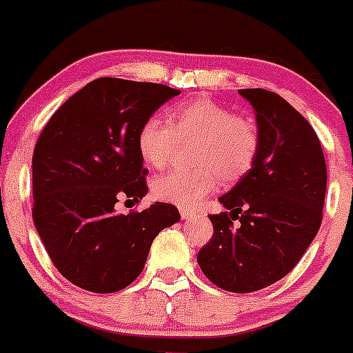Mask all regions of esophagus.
<instances>
[{"mask_svg": "<svg viewBox=\"0 0 353 353\" xmlns=\"http://www.w3.org/2000/svg\"><path fill=\"white\" fill-rule=\"evenodd\" d=\"M179 212H181V219H183V220H191V219H194V216H196V212H194V210L181 208Z\"/></svg>", "mask_w": 353, "mask_h": 353, "instance_id": "esophagus-1", "label": "esophagus"}]
</instances>
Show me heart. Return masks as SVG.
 <instances>
[{
  "mask_svg": "<svg viewBox=\"0 0 353 353\" xmlns=\"http://www.w3.org/2000/svg\"><path fill=\"white\" fill-rule=\"evenodd\" d=\"M177 140H198L193 150L194 170H170L154 183L163 201L194 208L216 188L219 181L237 183L254 165L259 150L258 128L212 99H198L170 114L169 121L150 116L138 130L137 147L154 169H165Z\"/></svg>",
  "mask_w": 353,
  "mask_h": 353,
  "instance_id": "1",
  "label": "heart"
}]
</instances>
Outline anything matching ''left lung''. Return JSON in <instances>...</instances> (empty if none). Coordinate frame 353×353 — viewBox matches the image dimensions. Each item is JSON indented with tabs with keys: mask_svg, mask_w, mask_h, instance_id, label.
I'll return each instance as SVG.
<instances>
[{
	"mask_svg": "<svg viewBox=\"0 0 353 353\" xmlns=\"http://www.w3.org/2000/svg\"><path fill=\"white\" fill-rule=\"evenodd\" d=\"M239 94L254 109L259 150L251 170L219 198L225 212L208 215L213 236L198 265L216 287L248 294L283 279L318 234L326 162L318 134L285 99L263 88Z\"/></svg>",
	"mask_w": 353,
	"mask_h": 353,
	"instance_id": "1",
	"label": "left lung"
}]
</instances>
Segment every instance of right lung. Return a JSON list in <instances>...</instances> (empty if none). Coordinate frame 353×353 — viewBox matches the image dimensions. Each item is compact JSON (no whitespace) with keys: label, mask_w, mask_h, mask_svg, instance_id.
<instances>
[{"label":"right lung","mask_w":353,"mask_h":353,"mask_svg":"<svg viewBox=\"0 0 353 353\" xmlns=\"http://www.w3.org/2000/svg\"><path fill=\"white\" fill-rule=\"evenodd\" d=\"M181 90L167 85L97 78L71 95L42 130L32 157L35 229L66 280L83 290H123L143 272L160 230L177 208L154 203L117 215L119 198L148 193L138 130Z\"/></svg>","instance_id":"obj_1"}]
</instances>
